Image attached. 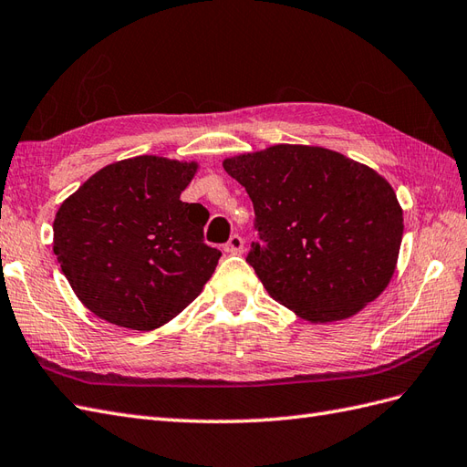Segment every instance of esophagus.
<instances>
[{
    "instance_id": "34e87169",
    "label": "esophagus",
    "mask_w": 467,
    "mask_h": 467,
    "mask_svg": "<svg viewBox=\"0 0 467 467\" xmlns=\"http://www.w3.org/2000/svg\"><path fill=\"white\" fill-rule=\"evenodd\" d=\"M224 250L229 254H241L243 250H244V241H243V236H238V234H233L231 236V241L224 244Z\"/></svg>"
}]
</instances>
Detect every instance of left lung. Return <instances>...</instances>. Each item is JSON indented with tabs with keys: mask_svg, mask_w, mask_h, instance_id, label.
<instances>
[{
	"mask_svg": "<svg viewBox=\"0 0 467 467\" xmlns=\"http://www.w3.org/2000/svg\"><path fill=\"white\" fill-rule=\"evenodd\" d=\"M223 165L253 201L258 241L246 262L274 300L326 324L387 288L404 226L377 171L337 151L285 143Z\"/></svg>",
	"mask_w": 467,
	"mask_h": 467,
	"instance_id": "obj_1",
	"label": "left lung"
}]
</instances>
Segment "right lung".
<instances>
[{
  "label": "right lung",
  "mask_w": 467,
  "mask_h": 467,
  "mask_svg": "<svg viewBox=\"0 0 467 467\" xmlns=\"http://www.w3.org/2000/svg\"><path fill=\"white\" fill-rule=\"evenodd\" d=\"M195 170L155 155L116 161L58 209L55 254L94 316L148 331L201 294L221 250L205 244L207 209L179 199Z\"/></svg>",
  "instance_id": "right-lung-1"
}]
</instances>
